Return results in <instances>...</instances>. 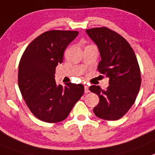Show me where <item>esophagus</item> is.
I'll use <instances>...</instances> for the list:
<instances>
[{
    "instance_id": "1",
    "label": "esophagus",
    "mask_w": 155,
    "mask_h": 155,
    "mask_svg": "<svg viewBox=\"0 0 155 155\" xmlns=\"http://www.w3.org/2000/svg\"><path fill=\"white\" fill-rule=\"evenodd\" d=\"M84 89H85V93H88L89 92H90V90H89V86H88L87 85H85Z\"/></svg>"
}]
</instances>
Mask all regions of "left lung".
Returning <instances> with one entry per match:
<instances>
[{
    "instance_id": "1",
    "label": "left lung",
    "mask_w": 155,
    "mask_h": 155,
    "mask_svg": "<svg viewBox=\"0 0 155 155\" xmlns=\"http://www.w3.org/2000/svg\"><path fill=\"white\" fill-rule=\"evenodd\" d=\"M86 31L100 51L98 71L110 79L107 90L99 86L90 87L100 98L93 112L101 119L117 120L129 110L138 94L141 78L137 59L127 41L118 33L106 27Z\"/></svg>"
}]
</instances>
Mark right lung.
<instances>
[{
  "label": "right lung",
  "instance_id": "obj_1",
  "mask_svg": "<svg viewBox=\"0 0 155 155\" xmlns=\"http://www.w3.org/2000/svg\"><path fill=\"white\" fill-rule=\"evenodd\" d=\"M77 31H48L28 45L18 66V86L33 115L44 122L58 123L67 117L84 93L82 84L57 85L55 68Z\"/></svg>",
  "mask_w": 155,
  "mask_h": 155
}]
</instances>
